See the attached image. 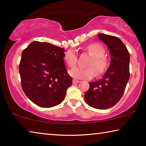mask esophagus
Segmentation results:
<instances>
[{
	"label": "esophagus",
	"instance_id": "34e87169",
	"mask_svg": "<svg viewBox=\"0 0 146 146\" xmlns=\"http://www.w3.org/2000/svg\"><path fill=\"white\" fill-rule=\"evenodd\" d=\"M80 82V81H79L78 80H76V79H73V84H78Z\"/></svg>",
	"mask_w": 146,
	"mask_h": 146
}]
</instances>
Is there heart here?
Masks as SVG:
<instances>
[{"label": "heart", "instance_id": "obj_1", "mask_svg": "<svg viewBox=\"0 0 146 146\" xmlns=\"http://www.w3.org/2000/svg\"><path fill=\"white\" fill-rule=\"evenodd\" d=\"M88 52L92 56L89 66L91 67H75L69 71V74L76 79H91L95 75V70L100 75L107 70L109 66L108 59L104 56L105 49L99 44H91L87 48ZM64 60L70 67H73L77 62V55L75 50L70 49L64 55ZM95 68L94 69L93 68Z\"/></svg>", "mask_w": 146, "mask_h": 146}]
</instances>
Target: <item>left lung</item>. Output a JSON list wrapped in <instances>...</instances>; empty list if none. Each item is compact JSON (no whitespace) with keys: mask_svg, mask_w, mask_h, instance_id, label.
Wrapping results in <instances>:
<instances>
[{"mask_svg":"<svg viewBox=\"0 0 146 146\" xmlns=\"http://www.w3.org/2000/svg\"><path fill=\"white\" fill-rule=\"evenodd\" d=\"M97 36L107 46L111 62L102 78L90 82L84 100L91 107L106 110L115 106L124 93L129 78L130 56L119 38L103 33Z\"/></svg>","mask_w":146,"mask_h":146,"instance_id":"8db88e82","label":"left lung"}]
</instances>
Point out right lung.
I'll use <instances>...</instances> for the list:
<instances>
[{
	"label": "right lung",
	"instance_id": "right-lung-1",
	"mask_svg": "<svg viewBox=\"0 0 146 146\" xmlns=\"http://www.w3.org/2000/svg\"><path fill=\"white\" fill-rule=\"evenodd\" d=\"M64 48L33 41L24 49L19 64L21 85L36 105L51 108L62 102L72 84L64 64Z\"/></svg>",
	"mask_w": 146,
	"mask_h": 146
}]
</instances>
